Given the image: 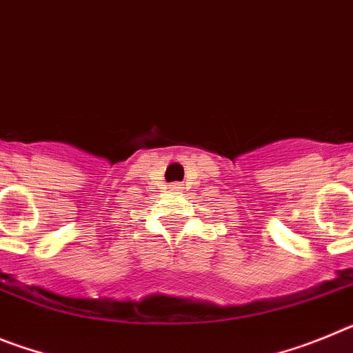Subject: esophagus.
Listing matches in <instances>:
<instances>
[{
  "label": "esophagus",
  "mask_w": 353,
  "mask_h": 353,
  "mask_svg": "<svg viewBox=\"0 0 353 353\" xmlns=\"http://www.w3.org/2000/svg\"><path fill=\"white\" fill-rule=\"evenodd\" d=\"M170 189H171V191H173V192H179L180 189H182V187H180V183H173V185H171Z\"/></svg>",
  "instance_id": "1"
}]
</instances>
